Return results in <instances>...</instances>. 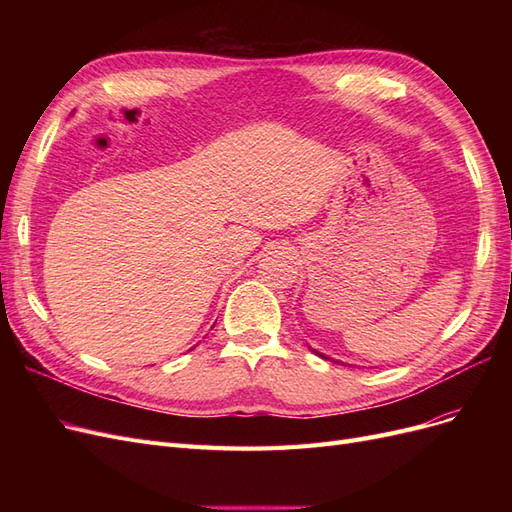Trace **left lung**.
Listing matches in <instances>:
<instances>
[{
    "mask_svg": "<svg viewBox=\"0 0 512 512\" xmlns=\"http://www.w3.org/2000/svg\"><path fill=\"white\" fill-rule=\"evenodd\" d=\"M314 352H316V350H314ZM316 354H318V356H322V359H329V356H324V354H320V352H316Z\"/></svg>",
    "mask_w": 512,
    "mask_h": 512,
    "instance_id": "8db88e82",
    "label": "left lung"
}]
</instances>
